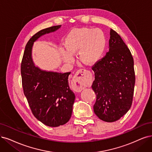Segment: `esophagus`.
Listing matches in <instances>:
<instances>
[{"instance_id":"obj_1","label":"esophagus","mask_w":152,"mask_h":152,"mask_svg":"<svg viewBox=\"0 0 152 152\" xmlns=\"http://www.w3.org/2000/svg\"><path fill=\"white\" fill-rule=\"evenodd\" d=\"M92 76L88 70L81 69L78 70L72 80V86L76 92L81 91L90 83Z\"/></svg>"}]
</instances>
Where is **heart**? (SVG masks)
Returning a JSON list of instances; mask_svg holds the SVG:
<instances>
[{
    "label": "heart",
    "instance_id": "1",
    "mask_svg": "<svg viewBox=\"0 0 152 152\" xmlns=\"http://www.w3.org/2000/svg\"><path fill=\"white\" fill-rule=\"evenodd\" d=\"M106 40L104 32L99 29L79 28L71 30L65 39L67 49H62L65 61L73 60L72 54L80 50V56L83 63L94 64L100 59L106 48Z\"/></svg>",
    "mask_w": 152,
    "mask_h": 152
}]
</instances>
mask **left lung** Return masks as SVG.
Instances as JSON below:
<instances>
[{"label": "left lung", "mask_w": 152, "mask_h": 152, "mask_svg": "<svg viewBox=\"0 0 152 152\" xmlns=\"http://www.w3.org/2000/svg\"><path fill=\"white\" fill-rule=\"evenodd\" d=\"M109 51L92 69V88L96 95L94 113L106 122L118 120L130 109L135 83L134 61L120 36L110 30Z\"/></svg>", "instance_id": "1"}]
</instances>
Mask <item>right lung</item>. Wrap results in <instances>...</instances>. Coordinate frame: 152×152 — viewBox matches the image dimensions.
Wrapping results in <instances>:
<instances>
[{"label": "right lung", "instance_id": "add662e5", "mask_svg": "<svg viewBox=\"0 0 152 152\" xmlns=\"http://www.w3.org/2000/svg\"><path fill=\"white\" fill-rule=\"evenodd\" d=\"M61 25L42 29L27 43L21 63L24 93L32 113L48 126L63 125L72 115L75 95L69 86V72L42 70L36 66L32 58L34 42L43 35L57 31Z\"/></svg>", "mask_w": 152, "mask_h": 152}]
</instances>
